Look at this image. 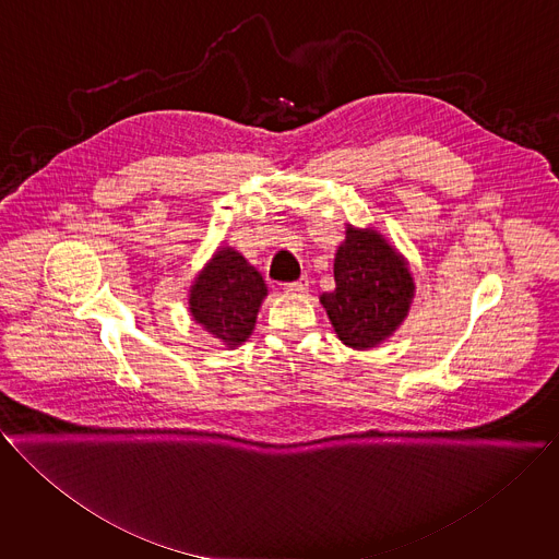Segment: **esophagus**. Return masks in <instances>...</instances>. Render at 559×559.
I'll return each instance as SVG.
<instances>
[{"label":"esophagus","instance_id":"1","mask_svg":"<svg viewBox=\"0 0 559 559\" xmlns=\"http://www.w3.org/2000/svg\"><path fill=\"white\" fill-rule=\"evenodd\" d=\"M309 276H302V278H298V281H294V283H287L285 285V292L287 294H307L309 292Z\"/></svg>","mask_w":559,"mask_h":559}]
</instances>
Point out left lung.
I'll return each mask as SVG.
<instances>
[{"mask_svg":"<svg viewBox=\"0 0 559 559\" xmlns=\"http://www.w3.org/2000/svg\"><path fill=\"white\" fill-rule=\"evenodd\" d=\"M334 283L319 302L338 338L354 349L390 338L405 321L416 289L405 257L381 234L352 225L334 257Z\"/></svg>","mask_w":559,"mask_h":559,"instance_id":"left-lung-1","label":"left lung"}]
</instances>
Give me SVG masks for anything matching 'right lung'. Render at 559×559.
Returning a JSON list of instances; mask_svg holds the SVG:
<instances>
[{
    "mask_svg": "<svg viewBox=\"0 0 559 559\" xmlns=\"http://www.w3.org/2000/svg\"><path fill=\"white\" fill-rule=\"evenodd\" d=\"M267 296L263 276L238 250L218 249L190 287L192 319L227 347L242 345Z\"/></svg>",
    "mask_w": 559,
    "mask_h": 559,
    "instance_id": "right-lung-1",
    "label": "right lung"
}]
</instances>
